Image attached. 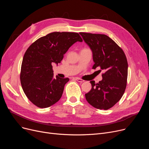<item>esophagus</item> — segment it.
Masks as SVG:
<instances>
[{"instance_id": "34e87169", "label": "esophagus", "mask_w": 149, "mask_h": 149, "mask_svg": "<svg viewBox=\"0 0 149 149\" xmlns=\"http://www.w3.org/2000/svg\"><path fill=\"white\" fill-rule=\"evenodd\" d=\"M75 80H76L77 82H84V80L81 79V78H79V77H74V78Z\"/></svg>"}]
</instances>
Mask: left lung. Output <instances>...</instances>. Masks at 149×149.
I'll list each match as a JSON object with an SVG mask.
<instances>
[{"label": "left lung", "instance_id": "1", "mask_svg": "<svg viewBox=\"0 0 149 149\" xmlns=\"http://www.w3.org/2000/svg\"><path fill=\"white\" fill-rule=\"evenodd\" d=\"M79 33L93 52L92 68L100 67L104 71L101 81H90L92 87L86 94V100L96 109L108 110L121 100L126 88L128 63L125 54L107 35Z\"/></svg>", "mask_w": 149, "mask_h": 149}]
</instances>
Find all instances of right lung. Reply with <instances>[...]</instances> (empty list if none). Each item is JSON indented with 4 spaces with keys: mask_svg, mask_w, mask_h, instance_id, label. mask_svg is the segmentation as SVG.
I'll list each match as a JSON object with an SVG mask.
<instances>
[{
    "mask_svg": "<svg viewBox=\"0 0 149 149\" xmlns=\"http://www.w3.org/2000/svg\"><path fill=\"white\" fill-rule=\"evenodd\" d=\"M82 42L74 32H53L34 42L25 52L20 79L25 95L34 105L47 108L62 96L68 78L54 77L52 63H60L68 48Z\"/></svg>",
    "mask_w": 149,
    "mask_h": 149,
    "instance_id": "obj_1",
    "label": "right lung"
}]
</instances>
